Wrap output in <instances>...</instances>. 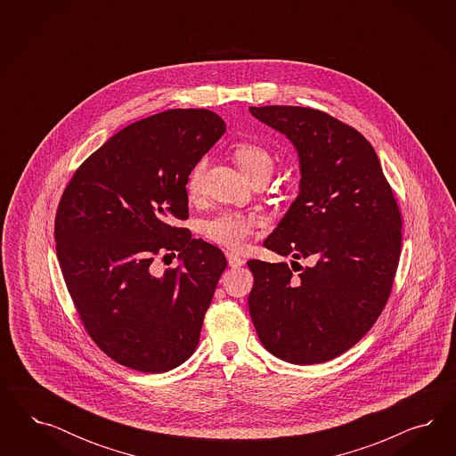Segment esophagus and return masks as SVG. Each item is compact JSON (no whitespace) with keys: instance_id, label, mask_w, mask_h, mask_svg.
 <instances>
[{"instance_id":"1","label":"esophagus","mask_w":456,"mask_h":456,"mask_svg":"<svg viewBox=\"0 0 456 456\" xmlns=\"http://www.w3.org/2000/svg\"><path fill=\"white\" fill-rule=\"evenodd\" d=\"M225 257H227V263H229L231 267H240V265H244V259H242L239 254H235V252H227Z\"/></svg>"}]
</instances>
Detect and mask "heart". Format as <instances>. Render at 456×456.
I'll return each instance as SVG.
<instances>
[{"label": "heart", "instance_id": "b5f03b06", "mask_svg": "<svg viewBox=\"0 0 456 456\" xmlns=\"http://www.w3.org/2000/svg\"><path fill=\"white\" fill-rule=\"evenodd\" d=\"M234 159L237 166L248 175V179L263 170H271L274 167V159L271 152L256 142H239L235 143ZM206 175V160L193 167L187 179V193L197 197L202 191ZM263 224L261 217L252 214H240L232 210H224L217 216L210 217L202 224V232L208 240L225 246V248H240L248 242V237L256 227Z\"/></svg>", "mask_w": 456, "mask_h": 456}]
</instances>
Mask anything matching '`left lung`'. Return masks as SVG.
<instances>
[{
    "label": "left lung",
    "instance_id": "1",
    "mask_svg": "<svg viewBox=\"0 0 456 456\" xmlns=\"http://www.w3.org/2000/svg\"><path fill=\"white\" fill-rule=\"evenodd\" d=\"M248 111L289 140L301 172L297 197L264 246L314 263L292 276L286 263L248 261V313L276 358L324 362L356 345L387 304L400 261V208L373 145L353 126L304 107Z\"/></svg>",
    "mask_w": 456,
    "mask_h": 456
}]
</instances>
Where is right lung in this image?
Wrapping results in <instances>:
<instances>
[{
    "label": "right lung",
    "instance_id": "right-lung-1",
    "mask_svg": "<svg viewBox=\"0 0 456 456\" xmlns=\"http://www.w3.org/2000/svg\"><path fill=\"white\" fill-rule=\"evenodd\" d=\"M214 111L175 109L122 128L69 180L55 219L56 256L92 339L117 362L166 373L191 358L227 267L192 239L187 179L224 135ZM180 265L152 274V257Z\"/></svg>",
    "mask_w": 456,
    "mask_h": 456
}]
</instances>
